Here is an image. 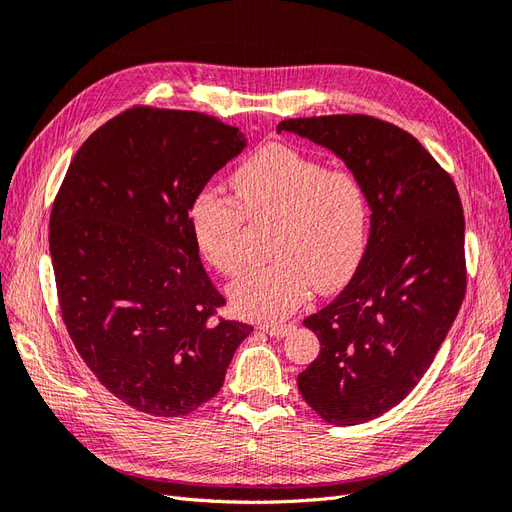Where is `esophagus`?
I'll list each match as a JSON object with an SVG mask.
<instances>
[{
	"instance_id": "1",
	"label": "esophagus",
	"mask_w": 512,
	"mask_h": 512,
	"mask_svg": "<svg viewBox=\"0 0 512 512\" xmlns=\"http://www.w3.org/2000/svg\"><path fill=\"white\" fill-rule=\"evenodd\" d=\"M260 329L271 337H284L294 331V324H260Z\"/></svg>"
}]
</instances>
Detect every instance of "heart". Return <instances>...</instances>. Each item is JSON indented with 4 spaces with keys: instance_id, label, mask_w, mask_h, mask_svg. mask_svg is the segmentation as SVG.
<instances>
[{
    "instance_id": "b5f03b06",
    "label": "heart",
    "mask_w": 512,
    "mask_h": 512,
    "mask_svg": "<svg viewBox=\"0 0 512 512\" xmlns=\"http://www.w3.org/2000/svg\"><path fill=\"white\" fill-rule=\"evenodd\" d=\"M237 200L207 185L190 205V228L200 254L224 275L245 267V218H277L271 260L232 284L230 299L243 316L280 320L312 286L342 288L359 269L369 239V196L361 177L288 145H267L232 173Z\"/></svg>"
}]
</instances>
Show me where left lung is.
<instances>
[{
	"instance_id": "1",
	"label": "left lung",
	"mask_w": 512,
	"mask_h": 512,
	"mask_svg": "<svg viewBox=\"0 0 512 512\" xmlns=\"http://www.w3.org/2000/svg\"><path fill=\"white\" fill-rule=\"evenodd\" d=\"M331 149L369 196L367 250L350 284L303 320L320 339L303 399L331 425L395 408L423 378L466 297V222L451 175L412 134L369 115L284 119Z\"/></svg>"
}]
</instances>
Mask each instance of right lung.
I'll list each match as a JSON object with an SVG mask.
<instances>
[{"label":"right lung","instance_id":"add662e5","mask_svg":"<svg viewBox=\"0 0 512 512\" xmlns=\"http://www.w3.org/2000/svg\"><path fill=\"white\" fill-rule=\"evenodd\" d=\"M245 138L205 113L134 106L76 151L55 196L49 250L68 335L102 386L151 416L220 393L254 327L226 320L190 205Z\"/></svg>","mask_w":512,"mask_h":512}]
</instances>
